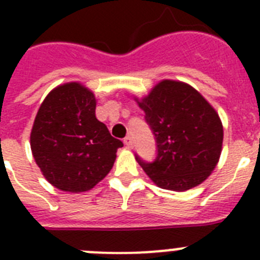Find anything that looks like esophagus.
<instances>
[{
	"label": "esophagus",
	"instance_id": "obj_1",
	"mask_svg": "<svg viewBox=\"0 0 260 260\" xmlns=\"http://www.w3.org/2000/svg\"><path fill=\"white\" fill-rule=\"evenodd\" d=\"M123 143H125V146L127 147V148H133V138L128 135V137H126L125 139H123Z\"/></svg>",
	"mask_w": 260,
	"mask_h": 260
}]
</instances>
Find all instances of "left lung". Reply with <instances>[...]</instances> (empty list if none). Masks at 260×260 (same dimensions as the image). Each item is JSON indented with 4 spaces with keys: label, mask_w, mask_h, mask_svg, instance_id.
Masks as SVG:
<instances>
[{
    "label": "left lung",
    "mask_w": 260,
    "mask_h": 260,
    "mask_svg": "<svg viewBox=\"0 0 260 260\" xmlns=\"http://www.w3.org/2000/svg\"><path fill=\"white\" fill-rule=\"evenodd\" d=\"M155 135L152 162L135 155L147 176L161 189L185 191L207 180L222 147L221 121L210 103L189 84L161 80L138 102Z\"/></svg>",
    "instance_id": "obj_1"
}]
</instances>
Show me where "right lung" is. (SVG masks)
Masks as SVG:
<instances>
[{"instance_id":"1","label":"right lung","mask_w":260,"mask_h":260,"mask_svg":"<svg viewBox=\"0 0 260 260\" xmlns=\"http://www.w3.org/2000/svg\"><path fill=\"white\" fill-rule=\"evenodd\" d=\"M96 99L77 82L56 87L41 103L31 150L48 182L62 191L91 190L110 172L123 143L95 116Z\"/></svg>"}]
</instances>
